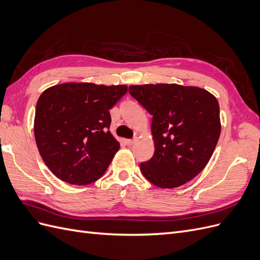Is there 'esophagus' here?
<instances>
[{
  "instance_id": "obj_1",
  "label": "esophagus",
  "mask_w": 260,
  "mask_h": 260,
  "mask_svg": "<svg viewBox=\"0 0 260 260\" xmlns=\"http://www.w3.org/2000/svg\"><path fill=\"white\" fill-rule=\"evenodd\" d=\"M135 142H136V139H131V140H127V144H128L129 146H131V145H133V144H135Z\"/></svg>"
}]
</instances>
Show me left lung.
<instances>
[{
    "label": "left lung",
    "mask_w": 260,
    "mask_h": 260,
    "mask_svg": "<svg viewBox=\"0 0 260 260\" xmlns=\"http://www.w3.org/2000/svg\"><path fill=\"white\" fill-rule=\"evenodd\" d=\"M129 93L153 116L155 152L141 162L156 186L183 185L205 168L221 131L217 99L206 90L179 84L129 86Z\"/></svg>",
    "instance_id": "1"
}]
</instances>
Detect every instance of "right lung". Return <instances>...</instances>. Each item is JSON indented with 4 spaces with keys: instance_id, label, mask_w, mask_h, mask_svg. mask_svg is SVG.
<instances>
[{
    "instance_id": "add662e5",
    "label": "right lung",
    "mask_w": 260,
    "mask_h": 260,
    "mask_svg": "<svg viewBox=\"0 0 260 260\" xmlns=\"http://www.w3.org/2000/svg\"><path fill=\"white\" fill-rule=\"evenodd\" d=\"M127 91V85L72 82L41 94L35 116L36 142L58 179L86 185L105 174L120 147L109 132V109Z\"/></svg>"
}]
</instances>
